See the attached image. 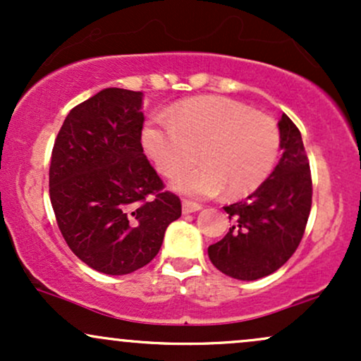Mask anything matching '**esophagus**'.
I'll return each instance as SVG.
<instances>
[{
	"label": "esophagus",
	"instance_id": "1",
	"mask_svg": "<svg viewBox=\"0 0 361 361\" xmlns=\"http://www.w3.org/2000/svg\"><path fill=\"white\" fill-rule=\"evenodd\" d=\"M181 209H183V214H192V212H197V210H200L202 205L197 204V202L183 200L181 202Z\"/></svg>",
	"mask_w": 361,
	"mask_h": 361
}]
</instances>
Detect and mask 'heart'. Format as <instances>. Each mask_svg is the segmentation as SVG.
<instances>
[{
	"instance_id": "1",
	"label": "heart",
	"mask_w": 361,
	"mask_h": 361,
	"mask_svg": "<svg viewBox=\"0 0 361 361\" xmlns=\"http://www.w3.org/2000/svg\"><path fill=\"white\" fill-rule=\"evenodd\" d=\"M146 152L163 175L183 169L173 188L190 197H246L267 181L276 163L280 130L276 122L241 102L198 97L181 102L168 117L149 120L142 132Z\"/></svg>"
}]
</instances>
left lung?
Listing matches in <instances>:
<instances>
[{
    "mask_svg": "<svg viewBox=\"0 0 361 361\" xmlns=\"http://www.w3.org/2000/svg\"><path fill=\"white\" fill-rule=\"evenodd\" d=\"M281 157L270 178L244 202L224 207L229 227L209 246V258L224 275L258 280L287 263L304 235L312 204V180L300 130L287 115L279 122Z\"/></svg>",
    "mask_w": 361,
    "mask_h": 361,
    "instance_id": "1",
    "label": "left lung"
}]
</instances>
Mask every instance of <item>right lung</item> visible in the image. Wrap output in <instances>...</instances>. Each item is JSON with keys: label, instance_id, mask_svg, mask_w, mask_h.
<instances>
[{"label": "right lung", "instance_id": "1", "mask_svg": "<svg viewBox=\"0 0 361 361\" xmlns=\"http://www.w3.org/2000/svg\"><path fill=\"white\" fill-rule=\"evenodd\" d=\"M142 97L102 90L69 111L52 149L49 193L62 238L105 275L146 267L181 215L140 144Z\"/></svg>", "mask_w": 361, "mask_h": 361}]
</instances>
